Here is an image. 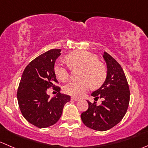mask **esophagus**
Wrapping results in <instances>:
<instances>
[{
    "label": "esophagus",
    "mask_w": 148,
    "mask_h": 148,
    "mask_svg": "<svg viewBox=\"0 0 148 148\" xmlns=\"http://www.w3.org/2000/svg\"><path fill=\"white\" fill-rule=\"evenodd\" d=\"M71 100H74V101H79L80 99L78 98V97H71Z\"/></svg>",
    "instance_id": "34e87169"
}]
</instances>
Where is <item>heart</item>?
Returning <instances> with one entry per match:
<instances>
[{
	"label": "heart",
	"instance_id": "heart-1",
	"mask_svg": "<svg viewBox=\"0 0 148 148\" xmlns=\"http://www.w3.org/2000/svg\"><path fill=\"white\" fill-rule=\"evenodd\" d=\"M69 65L73 68H82L80 79L77 82H71L64 86V92L74 97H82L90 89L98 87L104 82L106 71L104 66L99 63L95 55L87 51H75L66 57ZM55 73L61 80L65 81L69 77V67L65 62L59 61L55 66Z\"/></svg>",
	"mask_w": 148,
	"mask_h": 148
}]
</instances>
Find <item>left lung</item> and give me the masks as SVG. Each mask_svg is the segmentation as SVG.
Instances as JSON below:
<instances>
[{
	"label": "left lung",
	"mask_w": 148,
	"mask_h": 148,
	"mask_svg": "<svg viewBox=\"0 0 148 148\" xmlns=\"http://www.w3.org/2000/svg\"><path fill=\"white\" fill-rule=\"evenodd\" d=\"M107 66V75L103 84L91 94L103 98L100 106L87 100L89 108L81 114L86 127L96 131H106L121 121L130 103V92L124 70L120 64L108 53L103 56Z\"/></svg>",
	"instance_id": "8db88e82"
}]
</instances>
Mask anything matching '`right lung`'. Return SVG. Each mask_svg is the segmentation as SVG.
I'll return each mask as SVG.
<instances>
[{
  "instance_id": "1",
  "label": "right lung",
  "mask_w": 148,
  "mask_h": 148,
  "mask_svg": "<svg viewBox=\"0 0 148 148\" xmlns=\"http://www.w3.org/2000/svg\"><path fill=\"white\" fill-rule=\"evenodd\" d=\"M61 49H52L34 58L27 65L21 76L17 90V100L23 116L38 128L55 124L62 114L64 106L70 101L69 95L59 92L49 97L47 90L58 82L54 65L61 56Z\"/></svg>"
}]
</instances>
